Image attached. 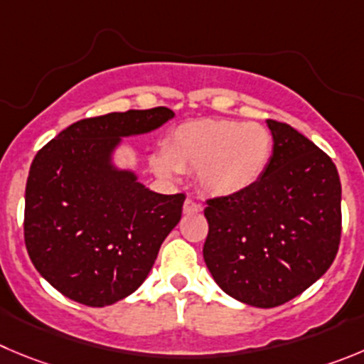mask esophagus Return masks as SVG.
Wrapping results in <instances>:
<instances>
[{
  "instance_id": "esophagus-1",
  "label": "esophagus",
  "mask_w": 364,
  "mask_h": 364,
  "mask_svg": "<svg viewBox=\"0 0 364 364\" xmlns=\"http://www.w3.org/2000/svg\"><path fill=\"white\" fill-rule=\"evenodd\" d=\"M203 210V205H199V203H196L193 199H186L185 201V206H183V212L185 213H198Z\"/></svg>"
}]
</instances>
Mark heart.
Instances as JSON below:
<instances>
[{"mask_svg":"<svg viewBox=\"0 0 364 364\" xmlns=\"http://www.w3.org/2000/svg\"><path fill=\"white\" fill-rule=\"evenodd\" d=\"M273 138L260 124L203 120L183 124L152 158L161 176L198 171V185L208 196L228 198L250 188L271 158Z\"/></svg>","mask_w":364,"mask_h":364,"instance_id":"heart-1","label":"heart"}]
</instances>
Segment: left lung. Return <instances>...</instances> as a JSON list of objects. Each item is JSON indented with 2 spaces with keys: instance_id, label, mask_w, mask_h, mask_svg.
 <instances>
[{
  "instance_id": "obj_1",
  "label": "left lung",
  "mask_w": 364,
  "mask_h": 364,
  "mask_svg": "<svg viewBox=\"0 0 364 364\" xmlns=\"http://www.w3.org/2000/svg\"><path fill=\"white\" fill-rule=\"evenodd\" d=\"M273 154L244 192L206 201V267L220 289L253 307H278L334 262L341 183L334 161L291 125L267 120Z\"/></svg>"
}]
</instances>
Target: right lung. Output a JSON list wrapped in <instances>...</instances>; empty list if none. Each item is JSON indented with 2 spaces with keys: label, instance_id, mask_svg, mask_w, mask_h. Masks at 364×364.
Wrapping results in <instances>:
<instances>
[{
  "label": "right lung",
  "instance_id": "1",
  "mask_svg": "<svg viewBox=\"0 0 364 364\" xmlns=\"http://www.w3.org/2000/svg\"><path fill=\"white\" fill-rule=\"evenodd\" d=\"M174 118L168 107L84 118L60 131L30 165L25 244L41 277L59 293L105 307L134 293L181 219L185 193L149 190L113 165L125 136Z\"/></svg>",
  "mask_w": 364,
  "mask_h": 364
}]
</instances>
